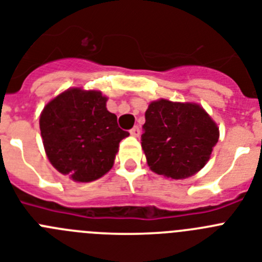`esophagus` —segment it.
<instances>
[{"mask_svg": "<svg viewBox=\"0 0 262 262\" xmlns=\"http://www.w3.org/2000/svg\"><path fill=\"white\" fill-rule=\"evenodd\" d=\"M129 134H131L133 136H139V135H140V128H139L138 126L133 127V128L129 129Z\"/></svg>", "mask_w": 262, "mask_h": 262, "instance_id": "1", "label": "esophagus"}]
</instances>
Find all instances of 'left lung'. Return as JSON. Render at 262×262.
<instances>
[{
	"mask_svg": "<svg viewBox=\"0 0 262 262\" xmlns=\"http://www.w3.org/2000/svg\"><path fill=\"white\" fill-rule=\"evenodd\" d=\"M142 147L155 173L173 180L200 172L211 156L219 128L196 103L159 99L149 103Z\"/></svg>",
	"mask_w": 262,
	"mask_h": 262,
	"instance_id": "8db88e82",
	"label": "left lung"
}]
</instances>
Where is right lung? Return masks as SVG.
<instances>
[{
  "label": "right lung",
  "mask_w": 262,
  "mask_h": 262,
  "mask_svg": "<svg viewBox=\"0 0 262 262\" xmlns=\"http://www.w3.org/2000/svg\"><path fill=\"white\" fill-rule=\"evenodd\" d=\"M98 90H66L40 114L41 139L50 163L77 182L98 180L113 168L122 139L117 115L106 108Z\"/></svg>",
  "instance_id": "right-lung-1"
}]
</instances>
